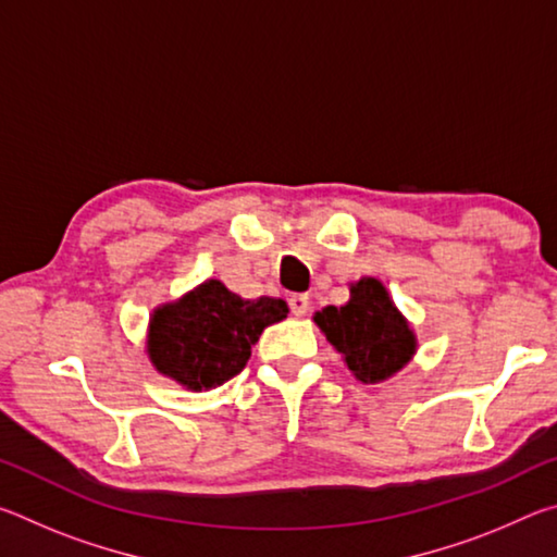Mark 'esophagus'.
<instances>
[{"mask_svg": "<svg viewBox=\"0 0 557 557\" xmlns=\"http://www.w3.org/2000/svg\"><path fill=\"white\" fill-rule=\"evenodd\" d=\"M289 309L295 317H305L309 312V297L307 295H292L289 297Z\"/></svg>", "mask_w": 557, "mask_h": 557, "instance_id": "obj_1", "label": "esophagus"}]
</instances>
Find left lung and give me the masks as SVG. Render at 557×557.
Listing matches in <instances>:
<instances>
[{
	"mask_svg": "<svg viewBox=\"0 0 557 557\" xmlns=\"http://www.w3.org/2000/svg\"><path fill=\"white\" fill-rule=\"evenodd\" d=\"M314 322L363 383L391 379L414 354V334L375 277L358 280L344 307H324Z\"/></svg>",
	"mask_w": 557,
	"mask_h": 557,
	"instance_id": "obj_1",
	"label": "left lung"
}]
</instances>
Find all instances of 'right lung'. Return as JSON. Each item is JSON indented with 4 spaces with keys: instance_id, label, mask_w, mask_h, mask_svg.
<instances>
[{
    "instance_id": "add662e5",
    "label": "right lung",
    "mask_w": 557,
    "mask_h": 557,
    "mask_svg": "<svg viewBox=\"0 0 557 557\" xmlns=\"http://www.w3.org/2000/svg\"><path fill=\"white\" fill-rule=\"evenodd\" d=\"M287 317L282 299H243L209 280L149 322L147 351L159 373L191 391H209L238 375L262 329Z\"/></svg>"
}]
</instances>
